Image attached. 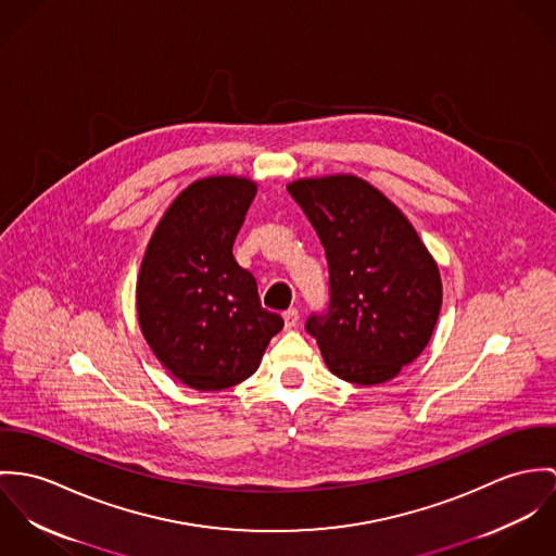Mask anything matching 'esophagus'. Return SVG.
Masks as SVG:
<instances>
[{"instance_id": "34e87169", "label": "esophagus", "mask_w": 556, "mask_h": 556, "mask_svg": "<svg viewBox=\"0 0 556 556\" xmlns=\"http://www.w3.org/2000/svg\"><path fill=\"white\" fill-rule=\"evenodd\" d=\"M299 311L296 308H288L286 313H283V321H286V328L288 330H292V328H296V324H299Z\"/></svg>"}]
</instances>
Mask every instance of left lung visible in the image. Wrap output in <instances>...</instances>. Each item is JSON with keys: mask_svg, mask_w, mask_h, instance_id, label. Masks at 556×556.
Segmentation results:
<instances>
[{"mask_svg": "<svg viewBox=\"0 0 556 556\" xmlns=\"http://www.w3.org/2000/svg\"><path fill=\"white\" fill-rule=\"evenodd\" d=\"M328 260L330 303L305 324L337 377L372 386L396 377L431 341L441 308L437 262L409 219L354 175L288 186Z\"/></svg>", "mask_w": 556, "mask_h": 556, "instance_id": "8db88e82", "label": "left lung"}]
</instances>
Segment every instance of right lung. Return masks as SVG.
Instances as JSON below:
<instances>
[{
	"label": "right lung",
	"instance_id": "add662e5",
	"mask_svg": "<svg viewBox=\"0 0 556 556\" xmlns=\"http://www.w3.org/2000/svg\"><path fill=\"white\" fill-rule=\"evenodd\" d=\"M255 191L243 177L193 181L166 208L140 264V330L157 361L200 392L248 379L283 328L232 255Z\"/></svg>",
	"mask_w": 556,
	"mask_h": 556
}]
</instances>
